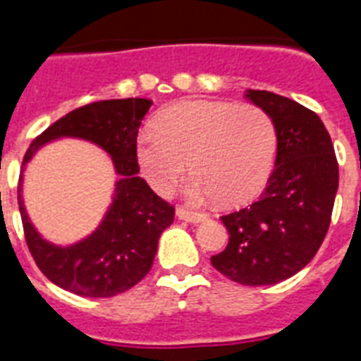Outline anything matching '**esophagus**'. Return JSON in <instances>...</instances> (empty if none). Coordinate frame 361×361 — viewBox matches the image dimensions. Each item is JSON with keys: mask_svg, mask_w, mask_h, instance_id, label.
<instances>
[{"mask_svg": "<svg viewBox=\"0 0 361 361\" xmlns=\"http://www.w3.org/2000/svg\"><path fill=\"white\" fill-rule=\"evenodd\" d=\"M176 217L181 221H187V223H202L206 219L204 214H197V212H189L187 208H178L176 209Z\"/></svg>", "mask_w": 361, "mask_h": 361, "instance_id": "34e87169", "label": "esophagus"}]
</instances>
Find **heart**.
I'll return each mask as SVG.
<instances>
[{
    "instance_id": "1",
    "label": "heart",
    "mask_w": 361,
    "mask_h": 361,
    "mask_svg": "<svg viewBox=\"0 0 361 361\" xmlns=\"http://www.w3.org/2000/svg\"><path fill=\"white\" fill-rule=\"evenodd\" d=\"M153 130L136 138V161L147 183L166 195L185 174L187 197L226 206L247 202L274 166L277 133L266 110L208 99L180 101L153 118Z\"/></svg>"
}]
</instances>
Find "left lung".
<instances>
[{"label": "left lung", "instance_id": "left-lung-1", "mask_svg": "<svg viewBox=\"0 0 361 361\" xmlns=\"http://www.w3.org/2000/svg\"><path fill=\"white\" fill-rule=\"evenodd\" d=\"M245 97L274 120L275 169L257 202L221 217L231 238L212 264L240 285H275L305 268L322 245L339 166L330 135L313 110L260 90H247Z\"/></svg>", "mask_w": 361, "mask_h": 361}]
</instances>
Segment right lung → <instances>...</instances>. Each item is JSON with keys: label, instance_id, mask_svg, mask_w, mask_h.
<instances>
[{"label": "right lung", "instance_id": "1", "mask_svg": "<svg viewBox=\"0 0 361 361\" xmlns=\"http://www.w3.org/2000/svg\"><path fill=\"white\" fill-rule=\"evenodd\" d=\"M149 99H110L73 110L31 142L22 163L18 208L30 252L42 274L63 290L86 298H110L129 290L152 269L159 238L174 221L164 202L138 176L136 135L152 106ZM59 137H80L109 153L116 182L113 204L90 237L71 246L44 240L25 212L21 180L27 163L42 145Z\"/></svg>", "mask_w": 361, "mask_h": 361}]
</instances>
